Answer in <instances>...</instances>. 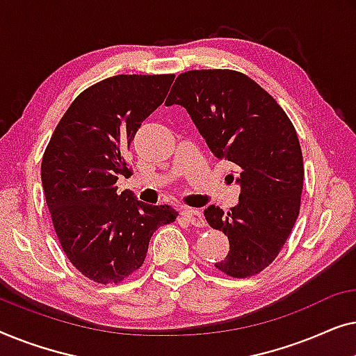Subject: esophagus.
Instances as JSON below:
<instances>
[{"label": "esophagus", "mask_w": 356, "mask_h": 356, "mask_svg": "<svg viewBox=\"0 0 356 356\" xmlns=\"http://www.w3.org/2000/svg\"><path fill=\"white\" fill-rule=\"evenodd\" d=\"M181 213L194 227H206V218H204L202 212L196 211V209H183Z\"/></svg>", "instance_id": "obj_1"}]
</instances>
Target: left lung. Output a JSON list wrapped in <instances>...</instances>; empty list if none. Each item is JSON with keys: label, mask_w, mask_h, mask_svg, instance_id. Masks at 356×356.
I'll return each instance as SVG.
<instances>
[{"label": "left lung", "mask_w": 356, "mask_h": 356, "mask_svg": "<svg viewBox=\"0 0 356 356\" xmlns=\"http://www.w3.org/2000/svg\"><path fill=\"white\" fill-rule=\"evenodd\" d=\"M173 104L186 108L212 154L238 173L236 206L204 211L230 241L216 267L236 279L259 274L279 256L300 213L305 168L295 126L274 97L232 70L183 72L165 102Z\"/></svg>", "instance_id": "8db88e82"}]
</instances>
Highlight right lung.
<instances>
[{
  "instance_id": "1",
  "label": "right lung",
  "mask_w": 356,
  "mask_h": 356,
  "mask_svg": "<svg viewBox=\"0 0 356 356\" xmlns=\"http://www.w3.org/2000/svg\"><path fill=\"white\" fill-rule=\"evenodd\" d=\"M173 74H120L76 97L42 159V184L58 240L71 264L97 284H118L144 264L159 227L175 222L170 206L118 194L129 178L124 154L147 116L163 104Z\"/></svg>"
}]
</instances>
